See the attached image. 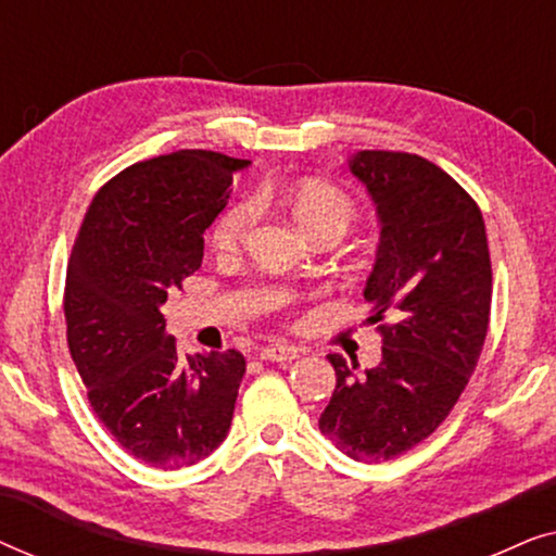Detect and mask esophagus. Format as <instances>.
Wrapping results in <instances>:
<instances>
[{
  "instance_id": "34e87169",
  "label": "esophagus",
  "mask_w": 556,
  "mask_h": 556,
  "mask_svg": "<svg viewBox=\"0 0 556 556\" xmlns=\"http://www.w3.org/2000/svg\"><path fill=\"white\" fill-rule=\"evenodd\" d=\"M295 356H299V349L291 344H280V341L261 349V359L265 362H293Z\"/></svg>"
}]
</instances>
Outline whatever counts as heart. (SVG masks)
Returning a JSON list of instances; mask_svg holds the SVG:
<instances>
[{"label": "heart", "instance_id": "obj_1", "mask_svg": "<svg viewBox=\"0 0 556 556\" xmlns=\"http://www.w3.org/2000/svg\"><path fill=\"white\" fill-rule=\"evenodd\" d=\"M270 192L263 200H270ZM286 204L303 227L308 238H318L324 232L344 235L346 227L356 219V204L344 189L324 179H306L295 185L286 194ZM255 223V207L250 202H238L225 210L212 227L210 242L217 253H238L245 242L250 227Z\"/></svg>", "mask_w": 556, "mask_h": 556}]
</instances>
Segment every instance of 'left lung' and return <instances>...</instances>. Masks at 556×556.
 <instances>
[{"mask_svg":"<svg viewBox=\"0 0 556 556\" xmlns=\"http://www.w3.org/2000/svg\"><path fill=\"white\" fill-rule=\"evenodd\" d=\"M349 172L382 225L364 286L382 362L356 375L329 354L337 390L318 428L349 458L379 463L432 435L466 390L489 331L491 255L473 197L428 159L359 151Z\"/></svg>","mask_w":556,"mask_h":556,"instance_id":"8db88e82","label":"left lung"}]
</instances>
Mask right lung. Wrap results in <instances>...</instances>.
Segmentation results:
<instances>
[{
	"label": "right lung",
	"mask_w": 556,
	"mask_h": 556,
	"mask_svg": "<svg viewBox=\"0 0 556 556\" xmlns=\"http://www.w3.org/2000/svg\"><path fill=\"white\" fill-rule=\"evenodd\" d=\"M250 162L181 149L98 189L65 278L67 349L90 407L121 447L154 468L200 463L230 430L245 356H181L162 306L200 270L204 230Z\"/></svg>",
	"instance_id": "1"
}]
</instances>
